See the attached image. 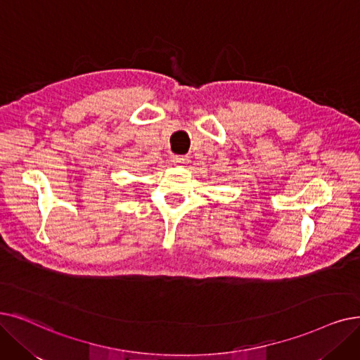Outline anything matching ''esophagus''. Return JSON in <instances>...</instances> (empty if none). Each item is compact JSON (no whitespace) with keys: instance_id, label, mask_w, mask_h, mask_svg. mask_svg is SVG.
Listing matches in <instances>:
<instances>
[{"instance_id":"esophagus-1","label":"esophagus","mask_w":360,"mask_h":360,"mask_svg":"<svg viewBox=\"0 0 360 360\" xmlns=\"http://www.w3.org/2000/svg\"><path fill=\"white\" fill-rule=\"evenodd\" d=\"M188 160H190L188 155H175L174 158V162L178 165H185V163H188Z\"/></svg>"}]
</instances>
